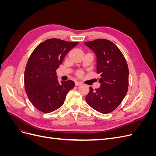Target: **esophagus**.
<instances>
[{
    "instance_id": "obj_1",
    "label": "esophagus",
    "mask_w": 156,
    "mask_h": 156,
    "mask_svg": "<svg viewBox=\"0 0 156 156\" xmlns=\"http://www.w3.org/2000/svg\"><path fill=\"white\" fill-rule=\"evenodd\" d=\"M75 86H79V85H80V84H81V82H78V81H76L75 83Z\"/></svg>"
}]
</instances>
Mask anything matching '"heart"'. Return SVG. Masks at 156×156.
<instances>
[{"instance_id":"obj_1","label":"heart","mask_w":156,"mask_h":156,"mask_svg":"<svg viewBox=\"0 0 156 156\" xmlns=\"http://www.w3.org/2000/svg\"><path fill=\"white\" fill-rule=\"evenodd\" d=\"M83 72H81V71H79V72L77 73V75L79 77L83 76Z\"/></svg>"}]
</instances>
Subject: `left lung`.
I'll use <instances>...</instances> for the list:
<instances>
[{"label": "left lung", "instance_id": "left-lung-1", "mask_svg": "<svg viewBox=\"0 0 156 156\" xmlns=\"http://www.w3.org/2000/svg\"><path fill=\"white\" fill-rule=\"evenodd\" d=\"M97 56V73L101 87H90L85 97L88 105L103 114L115 111L128 90L129 69L126 58L119 48L106 39L84 42Z\"/></svg>", "mask_w": 156, "mask_h": 156}]
</instances>
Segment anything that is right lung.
I'll return each mask as SVG.
<instances>
[{
	"mask_svg": "<svg viewBox=\"0 0 156 156\" xmlns=\"http://www.w3.org/2000/svg\"><path fill=\"white\" fill-rule=\"evenodd\" d=\"M78 44L51 38L41 42L32 51L25 70V89L32 104L38 111L49 113L58 109L75 87L72 80L60 83L56 70L68 51Z\"/></svg>",
	"mask_w": 156,
	"mask_h": 156,
	"instance_id": "right-lung-1",
	"label": "right lung"
}]
</instances>
